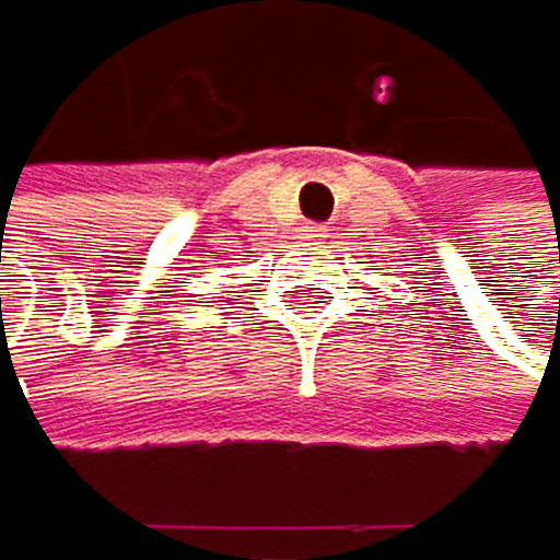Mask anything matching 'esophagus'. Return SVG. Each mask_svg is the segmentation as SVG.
I'll return each mask as SVG.
<instances>
[{
	"mask_svg": "<svg viewBox=\"0 0 560 560\" xmlns=\"http://www.w3.org/2000/svg\"><path fill=\"white\" fill-rule=\"evenodd\" d=\"M324 236H327V225H317V222L306 225V240H324Z\"/></svg>",
	"mask_w": 560,
	"mask_h": 560,
	"instance_id": "obj_1",
	"label": "esophagus"
}]
</instances>
